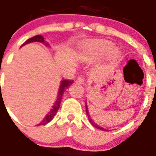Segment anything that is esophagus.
Returning a JSON list of instances; mask_svg holds the SVG:
<instances>
[{"label": "esophagus", "mask_w": 156, "mask_h": 156, "mask_svg": "<svg viewBox=\"0 0 156 156\" xmlns=\"http://www.w3.org/2000/svg\"><path fill=\"white\" fill-rule=\"evenodd\" d=\"M76 83H80V84H83V83H84V79H83V77L82 76H78L76 80Z\"/></svg>", "instance_id": "34e87169"}]
</instances>
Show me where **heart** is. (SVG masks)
<instances>
[{
  "instance_id": "obj_1",
  "label": "heart",
  "mask_w": 156,
  "mask_h": 156,
  "mask_svg": "<svg viewBox=\"0 0 156 156\" xmlns=\"http://www.w3.org/2000/svg\"><path fill=\"white\" fill-rule=\"evenodd\" d=\"M112 43L107 40H89L83 44L81 56L89 62L97 61L105 56L112 60H115L119 58V53L117 50L112 49Z\"/></svg>"
}]
</instances>
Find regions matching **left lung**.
<instances>
[{
    "instance_id": "obj_1",
    "label": "left lung",
    "mask_w": 156,
    "mask_h": 156,
    "mask_svg": "<svg viewBox=\"0 0 156 156\" xmlns=\"http://www.w3.org/2000/svg\"><path fill=\"white\" fill-rule=\"evenodd\" d=\"M86 112H87V116H88V119H89V121H90V123H91V124L93 125V126H94V127L98 128V129H102V130H106L105 129H104V128H102V127H101V126H99L98 125L96 124V123H95V122H94L93 120H92V119H91V118H90V115H89V112H88L87 107V105H86Z\"/></svg>"
}]
</instances>
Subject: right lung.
I'll return each mask as SVG.
<instances>
[{
	"label": "right lung",
	"instance_id": "right-lung-1",
	"mask_svg": "<svg viewBox=\"0 0 156 156\" xmlns=\"http://www.w3.org/2000/svg\"><path fill=\"white\" fill-rule=\"evenodd\" d=\"M31 42L44 43V37L41 35L34 36V37H31V38L27 40L22 46ZM73 83V81L72 80H62L61 84H60V87H59L58 92V97L55 101V104H54L53 107H52L51 109L50 110V112H48V113H47V115H45L44 118L43 119V120L41 121L38 125H45L47 124V123H48L49 122H51V121L53 119L54 116H55V114L57 113V111L58 110L59 107H60V104H61V101L62 98V95L65 90H66V88L68 87L69 86H70V84H72Z\"/></svg>",
	"mask_w": 156,
	"mask_h": 156
}]
</instances>
